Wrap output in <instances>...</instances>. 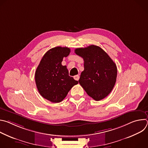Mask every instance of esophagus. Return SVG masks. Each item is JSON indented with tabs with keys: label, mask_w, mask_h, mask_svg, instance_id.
Returning a JSON list of instances; mask_svg holds the SVG:
<instances>
[{
	"label": "esophagus",
	"mask_w": 148,
	"mask_h": 148,
	"mask_svg": "<svg viewBox=\"0 0 148 148\" xmlns=\"http://www.w3.org/2000/svg\"><path fill=\"white\" fill-rule=\"evenodd\" d=\"M74 78L75 80L78 81V79H79V76L78 75H76L74 76Z\"/></svg>",
	"instance_id": "esophagus-1"
}]
</instances>
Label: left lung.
I'll return each mask as SVG.
<instances>
[{
	"mask_svg": "<svg viewBox=\"0 0 148 148\" xmlns=\"http://www.w3.org/2000/svg\"><path fill=\"white\" fill-rule=\"evenodd\" d=\"M75 53L84 61V70L78 80L82 87L95 101L108 96L116 82L115 63L106 52L95 45L76 49Z\"/></svg>",
	"mask_w": 148,
	"mask_h": 148,
	"instance_id": "1",
	"label": "left lung"
}]
</instances>
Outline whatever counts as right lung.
<instances>
[{"instance_id": "obj_1", "label": "right lung", "mask_w": 148, "mask_h": 148, "mask_svg": "<svg viewBox=\"0 0 148 148\" xmlns=\"http://www.w3.org/2000/svg\"><path fill=\"white\" fill-rule=\"evenodd\" d=\"M70 49L56 47L50 49L41 60L35 73L37 90L44 98L54 103L61 102L71 88L78 83L69 76L66 66H62Z\"/></svg>"}]
</instances>
